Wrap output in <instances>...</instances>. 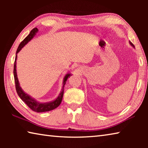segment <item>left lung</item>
Here are the masks:
<instances>
[{
  "instance_id": "8db88e82",
  "label": "left lung",
  "mask_w": 148,
  "mask_h": 148,
  "mask_svg": "<svg viewBox=\"0 0 148 148\" xmlns=\"http://www.w3.org/2000/svg\"><path fill=\"white\" fill-rule=\"evenodd\" d=\"M129 43H130V44H131V46H132V47H134V45H133V44H132L131 43V42H129Z\"/></svg>"
}]
</instances>
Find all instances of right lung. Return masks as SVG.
<instances>
[{"label":"right lung","mask_w":148,"mask_h":148,"mask_svg":"<svg viewBox=\"0 0 148 148\" xmlns=\"http://www.w3.org/2000/svg\"><path fill=\"white\" fill-rule=\"evenodd\" d=\"M38 31V29L37 28H34L32 29L28 36H27L26 38L21 42V44H19L18 48L17 49L16 59H15V62H14V76L15 84H16V91H17V95H18V96L20 97V99H21L22 101H23L25 103L27 106L30 108H31L32 110H33L34 112H45L51 111V110L56 109V108L58 107L60 105V104L61 103L62 97H63V94H64V85L66 84L67 79H68L69 77H71V76H72V74L70 73V72H68V73L65 75L63 78L62 88L61 89V92L59 93V96L57 97V99H55L54 101L47 102H40L23 91V90L21 89V87H20L19 80H18V78H17V71H16V60H17V54L19 53V51H21V49L23 48V47L25 46L29 42L31 41V40L34 38V36L36 34Z\"/></svg>","instance_id":"add662e5"}]
</instances>
